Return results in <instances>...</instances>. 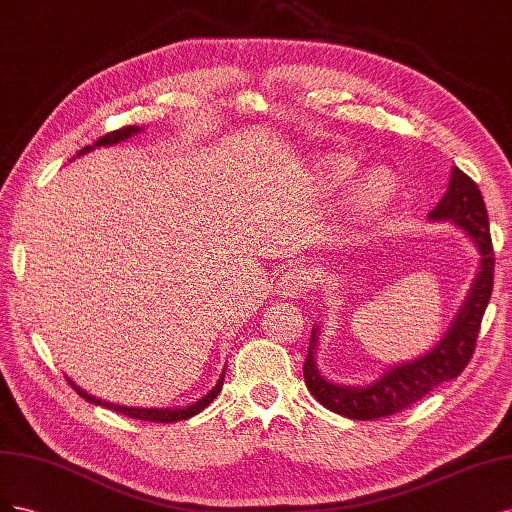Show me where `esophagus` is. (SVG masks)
Segmentation results:
<instances>
[{
  "mask_svg": "<svg viewBox=\"0 0 512 512\" xmlns=\"http://www.w3.org/2000/svg\"><path fill=\"white\" fill-rule=\"evenodd\" d=\"M310 287V274L306 270H289L283 276H280L276 291L278 295H285V298H298L304 291H308Z\"/></svg>",
  "mask_w": 512,
  "mask_h": 512,
  "instance_id": "34e87169",
  "label": "esophagus"
}]
</instances>
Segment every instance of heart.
I'll list each match as a JSON object with an SVG mask.
<instances>
[{"label":"heart","mask_w":512,"mask_h":512,"mask_svg":"<svg viewBox=\"0 0 512 512\" xmlns=\"http://www.w3.org/2000/svg\"><path fill=\"white\" fill-rule=\"evenodd\" d=\"M353 174V161L338 157L325 166V176L329 185H340ZM393 195V180L387 172H372L357 191V204L364 212L381 210Z\"/></svg>","instance_id":"obj_1"}]
</instances>
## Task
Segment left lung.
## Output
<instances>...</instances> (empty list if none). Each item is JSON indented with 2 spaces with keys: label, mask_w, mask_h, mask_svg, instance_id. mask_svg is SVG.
Segmentation results:
<instances>
[{
  "label": "left lung",
  "mask_w": 512,
  "mask_h": 512,
  "mask_svg": "<svg viewBox=\"0 0 512 512\" xmlns=\"http://www.w3.org/2000/svg\"><path fill=\"white\" fill-rule=\"evenodd\" d=\"M427 217L430 221H453L474 242L478 253H481V268H478L474 285L447 334L440 338L434 349L406 361V364L391 366L374 383L364 387L338 385L327 381L319 372L315 359L319 327H312L308 355L304 361V381L317 402L342 417L372 421L395 415V412L421 400L434 387L459 376L472 359L476 336L481 332V321L491 298L493 263H496L483 195L468 174L453 168L447 193Z\"/></svg>",
  "instance_id": "8db88e82"
}]
</instances>
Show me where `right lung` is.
<instances>
[{
  "label": "right lung",
  "instance_id": "right-lung-1",
  "mask_svg": "<svg viewBox=\"0 0 512 512\" xmlns=\"http://www.w3.org/2000/svg\"><path fill=\"white\" fill-rule=\"evenodd\" d=\"M138 131H142V127H138V125H129V127H121V129H117V131H110V134L102 136L100 140H95L91 146H85V148H82V151H78V157L89 153V151H93V148H97V146L119 144V142L131 138L134 134H138ZM223 376H225V370L221 372V378L217 381V385H214V387L204 395V398H200V400L189 404V406H180V408H134V406H119V404H112V402L97 400L95 395H89L85 389H80L78 385H74L72 378H68V383L76 389V393L80 395V398H85L87 402L97 404V406H106V408H110V410H117V412H121V415H125V417L140 419V421H155V423H174V421H183V419H189V417L197 415V412L204 410L214 398H217L221 387H223Z\"/></svg>",
  "mask_w": 512,
  "mask_h": 512
}]
</instances>
